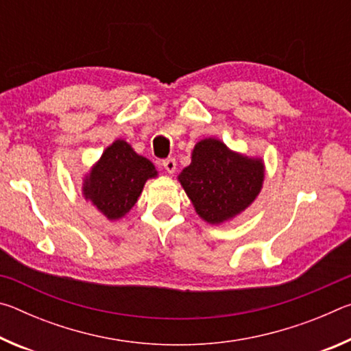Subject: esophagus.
<instances>
[{
	"mask_svg": "<svg viewBox=\"0 0 351 351\" xmlns=\"http://www.w3.org/2000/svg\"><path fill=\"white\" fill-rule=\"evenodd\" d=\"M162 165H164V169H165V171H167V173H175V170H176V161L173 158H169V159H164L162 161Z\"/></svg>",
	"mask_w": 351,
	"mask_h": 351,
	"instance_id": "34e87169",
	"label": "esophagus"
}]
</instances>
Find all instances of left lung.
<instances>
[{
    "mask_svg": "<svg viewBox=\"0 0 351 351\" xmlns=\"http://www.w3.org/2000/svg\"><path fill=\"white\" fill-rule=\"evenodd\" d=\"M178 180L198 215L209 224H221L254 203L263 186L265 164L207 138L195 145L192 162Z\"/></svg>",
    "mask_w": 351,
    "mask_h": 351,
    "instance_id": "obj_1",
    "label": "left lung"
}]
</instances>
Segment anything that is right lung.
<instances>
[{
    "instance_id": "obj_1",
    "label": "right lung",
    "mask_w": 351,
    "mask_h": 351,
    "mask_svg": "<svg viewBox=\"0 0 351 351\" xmlns=\"http://www.w3.org/2000/svg\"><path fill=\"white\" fill-rule=\"evenodd\" d=\"M158 171L147 158L136 153L128 142L117 139L102 153L83 180V197L114 221L136 204L147 180Z\"/></svg>"
}]
</instances>
